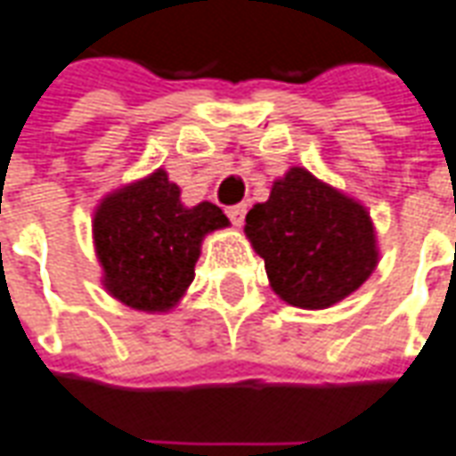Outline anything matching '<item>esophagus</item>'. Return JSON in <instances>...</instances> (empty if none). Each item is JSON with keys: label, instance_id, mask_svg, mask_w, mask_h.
<instances>
[{"label": "esophagus", "instance_id": "1", "mask_svg": "<svg viewBox=\"0 0 456 456\" xmlns=\"http://www.w3.org/2000/svg\"><path fill=\"white\" fill-rule=\"evenodd\" d=\"M227 215L234 227H241V224H244V217H247V205H232L227 209Z\"/></svg>", "mask_w": 456, "mask_h": 456}]
</instances>
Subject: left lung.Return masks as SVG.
<instances>
[{
	"instance_id": "obj_1",
	"label": "left lung",
	"mask_w": 456,
	"mask_h": 456,
	"mask_svg": "<svg viewBox=\"0 0 456 456\" xmlns=\"http://www.w3.org/2000/svg\"><path fill=\"white\" fill-rule=\"evenodd\" d=\"M244 234L273 294L305 311L340 304L380 261L368 207L298 165L273 180L266 202L251 207Z\"/></svg>"
}]
</instances>
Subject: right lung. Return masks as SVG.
I'll use <instances>...</instances> for the list:
<instances>
[{"label": "right lung", "mask_w": 456, "mask_h": 456, "mask_svg": "<svg viewBox=\"0 0 456 456\" xmlns=\"http://www.w3.org/2000/svg\"><path fill=\"white\" fill-rule=\"evenodd\" d=\"M91 227L108 294L142 314H167L195 279L205 237L229 219L212 202L183 205L180 187L158 167L103 195Z\"/></svg>", "instance_id": "add662e5"}]
</instances>
